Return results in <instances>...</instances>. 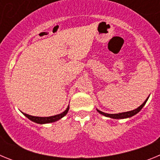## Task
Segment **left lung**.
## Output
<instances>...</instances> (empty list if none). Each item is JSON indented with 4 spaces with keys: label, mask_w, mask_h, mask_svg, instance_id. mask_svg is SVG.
Here are the masks:
<instances>
[{
    "label": "left lung",
    "mask_w": 160,
    "mask_h": 160,
    "mask_svg": "<svg viewBox=\"0 0 160 160\" xmlns=\"http://www.w3.org/2000/svg\"><path fill=\"white\" fill-rule=\"evenodd\" d=\"M148 98H149V96H148V98H147V99L144 101V102L142 103V105L139 106L138 108L135 109V110H133V111H127V112L118 113V114H107V113L102 112V111H99V110H98V109H96V110H97L98 112L100 113V114H102V115H104V116L108 117V118H114V119H122V118H131V117L134 116V115H135L136 114H138V113L141 110H142V107H143L144 106H145V104H146L147 101H148Z\"/></svg>",
    "instance_id": "8db88e82"
}]
</instances>
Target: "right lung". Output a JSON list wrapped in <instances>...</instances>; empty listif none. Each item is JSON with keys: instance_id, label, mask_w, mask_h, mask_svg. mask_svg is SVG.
<instances>
[{"instance_id": "obj_1", "label": "right lung", "mask_w": 160, "mask_h": 160, "mask_svg": "<svg viewBox=\"0 0 160 160\" xmlns=\"http://www.w3.org/2000/svg\"><path fill=\"white\" fill-rule=\"evenodd\" d=\"M69 109H70V106H68L67 108L66 109V111H63L62 113L61 114H56V115H53V116H49V117H38V116H32V115H29V114H25V113L22 112V114L25 115L26 118H29V120L32 121V122H36L38 124H46V123H50V122H54L58 120L61 119L62 118L66 115V114L69 111Z\"/></svg>"}]
</instances>
